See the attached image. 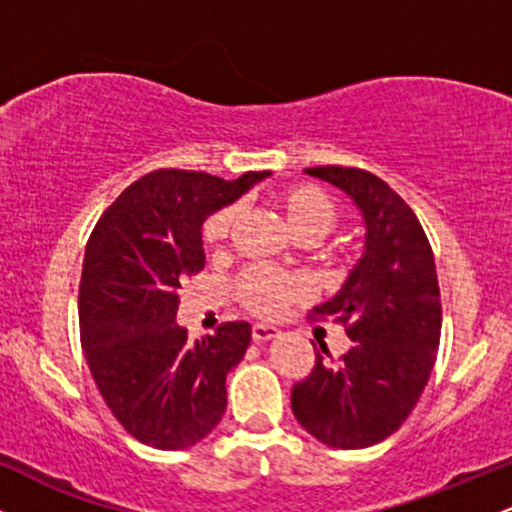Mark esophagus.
Masks as SVG:
<instances>
[{"label":"esophagus","mask_w":512,"mask_h":512,"mask_svg":"<svg viewBox=\"0 0 512 512\" xmlns=\"http://www.w3.org/2000/svg\"><path fill=\"white\" fill-rule=\"evenodd\" d=\"M279 330H276V327H272V325H255L252 327V339H255L257 344H262V342H269V339H276L279 337Z\"/></svg>","instance_id":"34e87169"}]
</instances>
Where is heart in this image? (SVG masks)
Instances as JSON below:
<instances>
[{"label": "heart", "instance_id": "heart-1", "mask_svg": "<svg viewBox=\"0 0 512 512\" xmlns=\"http://www.w3.org/2000/svg\"><path fill=\"white\" fill-rule=\"evenodd\" d=\"M276 209L284 216L289 231L303 243H315L332 231L337 223V207L320 187L308 182H291L274 192ZM238 219L236 204H228L204 221L202 238L211 250H219L231 238ZM238 298L257 315H279L286 305L301 301L308 293V284L296 274L276 272L269 267H252L240 276Z\"/></svg>", "mask_w": 512, "mask_h": 512}]
</instances>
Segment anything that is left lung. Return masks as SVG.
Masks as SVG:
<instances>
[{
    "instance_id": "obj_1",
    "label": "left lung",
    "mask_w": 512,
    "mask_h": 512,
    "mask_svg": "<svg viewBox=\"0 0 512 512\" xmlns=\"http://www.w3.org/2000/svg\"><path fill=\"white\" fill-rule=\"evenodd\" d=\"M305 173L339 187L363 216V255L342 289L315 305L317 317L344 322L354 344L291 390V409L310 436L330 448L380 443L404 424L431 378L440 344V291L433 250L409 204L358 168L317 166Z\"/></svg>"
}]
</instances>
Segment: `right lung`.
Returning <instances> with one entry per match:
<instances>
[{
  "instance_id": "right-lung-1",
  "label": "right lung",
  "mask_w": 512,
  "mask_h": 512,
  "mask_svg": "<svg viewBox=\"0 0 512 512\" xmlns=\"http://www.w3.org/2000/svg\"><path fill=\"white\" fill-rule=\"evenodd\" d=\"M163 168L127 187L86 243L81 346L105 404L127 433L158 450L190 448L226 411V375L250 346L248 322L187 342L178 289L204 269L202 223L255 182Z\"/></svg>"
}]
</instances>
